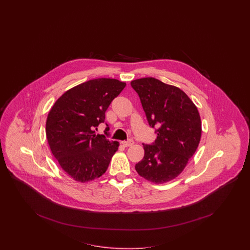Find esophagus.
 <instances>
[{
    "label": "esophagus",
    "mask_w": 250,
    "mask_h": 250,
    "mask_svg": "<svg viewBox=\"0 0 250 250\" xmlns=\"http://www.w3.org/2000/svg\"><path fill=\"white\" fill-rule=\"evenodd\" d=\"M121 144L125 146V147H128L134 145V141L133 140H128V141H122Z\"/></svg>",
    "instance_id": "1"
}]
</instances>
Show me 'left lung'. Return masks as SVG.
<instances>
[{"label": "left lung", "mask_w": 250, "mask_h": 250, "mask_svg": "<svg viewBox=\"0 0 250 250\" xmlns=\"http://www.w3.org/2000/svg\"><path fill=\"white\" fill-rule=\"evenodd\" d=\"M138 93L149 125L156 130L153 145L143 144L144 158L136 172L155 184L170 182L182 173L194 155L202 136L196 105L180 88L152 77L131 82Z\"/></svg>", "instance_id": "left-lung-1"}]
</instances>
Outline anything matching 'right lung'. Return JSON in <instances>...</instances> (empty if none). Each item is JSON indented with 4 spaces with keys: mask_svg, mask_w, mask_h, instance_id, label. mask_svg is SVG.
<instances>
[{
    "mask_svg": "<svg viewBox=\"0 0 250 250\" xmlns=\"http://www.w3.org/2000/svg\"><path fill=\"white\" fill-rule=\"evenodd\" d=\"M126 83L116 79L90 80L64 92L47 114L45 135L61 168L75 182L105 173L119 142L96 135L105 111ZM108 129V127H107Z\"/></svg>",
    "mask_w": 250,
    "mask_h": 250,
    "instance_id": "1",
    "label": "right lung"
}]
</instances>
